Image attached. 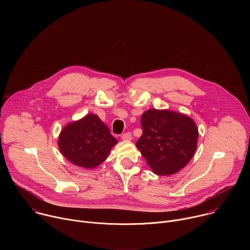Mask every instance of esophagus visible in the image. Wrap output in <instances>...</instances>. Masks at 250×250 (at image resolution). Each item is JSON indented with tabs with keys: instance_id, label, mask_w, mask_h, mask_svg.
<instances>
[{
	"instance_id": "1",
	"label": "esophagus",
	"mask_w": 250,
	"mask_h": 250,
	"mask_svg": "<svg viewBox=\"0 0 250 250\" xmlns=\"http://www.w3.org/2000/svg\"><path fill=\"white\" fill-rule=\"evenodd\" d=\"M122 139L123 140H130L131 139V133L130 132H125L122 134Z\"/></svg>"
}]
</instances>
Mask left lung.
<instances>
[{"mask_svg": "<svg viewBox=\"0 0 250 250\" xmlns=\"http://www.w3.org/2000/svg\"><path fill=\"white\" fill-rule=\"evenodd\" d=\"M141 127L136 146L155 174H174L193 157L198 128L191 118L171 111L149 110L141 117Z\"/></svg>", "mask_w": 250, "mask_h": 250, "instance_id": "left-lung-1", "label": "left lung"}]
</instances>
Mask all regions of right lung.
Listing matches in <instances>:
<instances>
[{
  "label": "right lung",
  "instance_id": "add662e5",
  "mask_svg": "<svg viewBox=\"0 0 250 250\" xmlns=\"http://www.w3.org/2000/svg\"><path fill=\"white\" fill-rule=\"evenodd\" d=\"M117 142L99 117L89 114L63 128L58 146L70 162L84 168H95L105 160Z\"/></svg>",
  "mask_w": 250,
  "mask_h": 250
}]
</instances>
